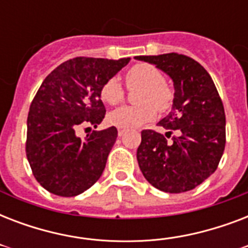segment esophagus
I'll return each instance as SVG.
<instances>
[{"label":"esophagus","mask_w":248,"mask_h":248,"mask_svg":"<svg viewBox=\"0 0 248 248\" xmlns=\"http://www.w3.org/2000/svg\"><path fill=\"white\" fill-rule=\"evenodd\" d=\"M126 131H127V130H126V128H124V127H118V135H120V136L124 135V134Z\"/></svg>","instance_id":"obj_1"}]
</instances>
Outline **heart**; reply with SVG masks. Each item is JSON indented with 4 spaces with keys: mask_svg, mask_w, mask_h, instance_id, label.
<instances>
[{
    "mask_svg": "<svg viewBox=\"0 0 248 248\" xmlns=\"http://www.w3.org/2000/svg\"><path fill=\"white\" fill-rule=\"evenodd\" d=\"M128 89H141L136 100L139 105H124L110 113L109 120L118 127H139L151 122L159 112L171 108L173 100L172 90L166 85L165 75L161 69L148 63L135 64L126 72ZM101 100L109 105L120 104L124 99V89L118 77H110L100 87Z\"/></svg>",
    "mask_w": 248,
    "mask_h": 248,
    "instance_id": "b5f03b06",
    "label": "heart"
}]
</instances>
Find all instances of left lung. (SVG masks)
I'll return each mask as SVG.
<instances>
[{
	"label": "left lung",
	"instance_id": "1",
	"mask_svg": "<svg viewBox=\"0 0 248 248\" xmlns=\"http://www.w3.org/2000/svg\"><path fill=\"white\" fill-rule=\"evenodd\" d=\"M155 64L173 81V104L158 122L166 130L141 131L136 158L155 188L183 193L202 184L219 166L225 148V112L208 72L192 58L176 52L136 56ZM175 131L177 137L168 140Z\"/></svg>",
	"mask_w": 248,
	"mask_h": 248
}]
</instances>
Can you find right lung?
<instances>
[{"mask_svg":"<svg viewBox=\"0 0 248 248\" xmlns=\"http://www.w3.org/2000/svg\"><path fill=\"white\" fill-rule=\"evenodd\" d=\"M128 62L78 56L60 64L40 86L29 107L25 153L36 180L52 194L78 196L101 176L117 128L93 131L85 140L76 130L103 121L101 85Z\"/></svg>","mask_w":248,"mask_h":248,"instance_id":"add662e5","label":"right lung"}]
</instances>
